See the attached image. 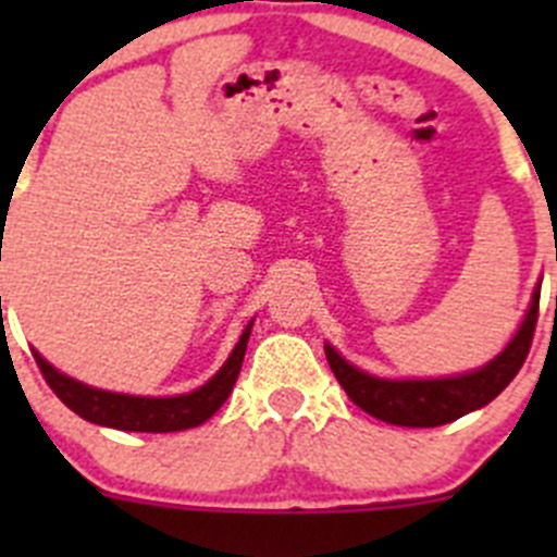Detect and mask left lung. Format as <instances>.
Masks as SVG:
<instances>
[{
    "label": "left lung",
    "mask_w": 557,
    "mask_h": 557,
    "mask_svg": "<svg viewBox=\"0 0 557 557\" xmlns=\"http://www.w3.org/2000/svg\"><path fill=\"white\" fill-rule=\"evenodd\" d=\"M539 290H542V280L533 288L531 307L509 345L485 367L471 369V372L425 380L377 377V374H369L345 361L329 342H325V358L350 401L372 418L385 420L391 425H407V429H434V425L453 423V420L491 404L520 372L522 361L531 350L533 329H536Z\"/></svg>",
    "instance_id": "left-lung-1"
}]
</instances>
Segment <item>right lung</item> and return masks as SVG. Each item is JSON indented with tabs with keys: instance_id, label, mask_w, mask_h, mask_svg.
<instances>
[{
	"instance_id": "add662e5",
	"label": "right lung",
	"mask_w": 557,
	"mask_h": 557,
	"mask_svg": "<svg viewBox=\"0 0 557 557\" xmlns=\"http://www.w3.org/2000/svg\"><path fill=\"white\" fill-rule=\"evenodd\" d=\"M252 320L245 325L243 336L234 345L232 356L226 358L221 369L190 393H180V396H132V393H112L81 383V380L70 377V374L59 372L53 363L45 361L35 350L39 372L45 374L48 385L53 387L55 396L66 404L75 414L83 420L107 429L117 431H143V434H170V431L196 429L205 420H210L223 401L232 393L234 383L243 369L247 339H250Z\"/></svg>"
}]
</instances>
